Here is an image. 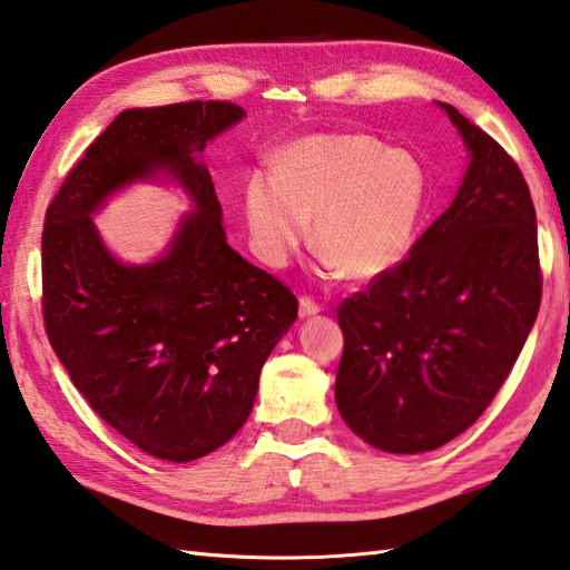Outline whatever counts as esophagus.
I'll use <instances>...</instances> for the list:
<instances>
[{
    "label": "esophagus",
    "mask_w": 570,
    "mask_h": 570,
    "mask_svg": "<svg viewBox=\"0 0 570 570\" xmlns=\"http://www.w3.org/2000/svg\"><path fill=\"white\" fill-rule=\"evenodd\" d=\"M321 311H323V306L318 304L316 298H311V296H301L298 298V314H301V318L316 316V314H321Z\"/></svg>",
    "instance_id": "34e87169"
}]
</instances>
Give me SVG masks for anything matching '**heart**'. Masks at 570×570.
I'll return each instance as SVG.
<instances>
[{
    "mask_svg": "<svg viewBox=\"0 0 570 570\" xmlns=\"http://www.w3.org/2000/svg\"><path fill=\"white\" fill-rule=\"evenodd\" d=\"M428 199L415 155L363 132L314 136L284 153L282 170H259L244 189V215L262 259L284 266L308 237L331 272L371 282L405 259Z\"/></svg>",
    "mask_w": 570,
    "mask_h": 570,
    "instance_id": "obj_1",
    "label": "heart"
}]
</instances>
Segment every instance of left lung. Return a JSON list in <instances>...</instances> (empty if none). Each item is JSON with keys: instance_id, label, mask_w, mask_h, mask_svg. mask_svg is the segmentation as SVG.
<instances>
[{"instance_id": "8db88e82", "label": "left lung", "mask_w": 570, "mask_h": 570, "mask_svg": "<svg viewBox=\"0 0 570 570\" xmlns=\"http://www.w3.org/2000/svg\"><path fill=\"white\" fill-rule=\"evenodd\" d=\"M472 163L395 269L338 306L336 405L393 454L438 450L492 403L541 306L537 209L514 158L442 104Z\"/></svg>"}]
</instances>
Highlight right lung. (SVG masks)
I'll return each instance as SVG.
<instances>
[{
  "label": "right lung",
  "instance_id": "add662e5",
  "mask_svg": "<svg viewBox=\"0 0 570 570\" xmlns=\"http://www.w3.org/2000/svg\"><path fill=\"white\" fill-rule=\"evenodd\" d=\"M242 116L229 100L122 110L43 219L41 314L53 353L100 420L167 462L215 452L247 422L262 365L298 314L292 288L229 247L215 185L195 160ZM155 169L173 171L198 212L163 261L122 267L87 215Z\"/></svg>",
  "mask_w": 570,
  "mask_h": 570
}]
</instances>
